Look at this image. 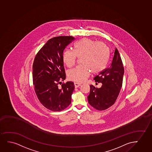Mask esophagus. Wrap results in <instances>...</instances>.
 Here are the masks:
<instances>
[{
  "label": "esophagus",
  "mask_w": 152,
  "mask_h": 152,
  "mask_svg": "<svg viewBox=\"0 0 152 152\" xmlns=\"http://www.w3.org/2000/svg\"><path fill=\"white\" fill-rule=\"evenodd\" d=\"M80 85H81V84H80V83H74V86H75V88L79 87Z\"/></svg>",
  "instance_id": "esophagus-1"
}]
</instances>
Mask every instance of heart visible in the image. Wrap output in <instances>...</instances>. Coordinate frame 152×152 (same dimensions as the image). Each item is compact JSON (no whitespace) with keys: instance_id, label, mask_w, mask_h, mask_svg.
Returning a JSON list of instances; mask_svg holds the SVG:
<instances>
[{"instance_id":"1","label":"heart","mask_w":152,"mask_h":152,"mask_svg":"<svg viewBox=\"0 0 152 152\" xmlns=\"http://www.w3.org/2000/svg\"><path fill=\"white\" fill-rule=\"evenodd\" d=\"M77 57L80 58L82 65L70 69L68 78L70 80L83 83L93 74L101 73L104 69L109 58V49L106 44L89 38H84L74 45V51L66 49L63 54V60L67 67L75 65Z\"/></svg>"}]
</instances>
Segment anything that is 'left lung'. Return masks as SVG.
I'll list each match as a JSON object with an SVG mask.
<instances>
[{
  "label": "left lung",
  "mask_w": 152,
  "mask_h": 152,
  "mask_svg": "<svg viewBox=\"0 0 152 152\" xmlns=\"http://www.w3.org/2000/svg\"><path fill=\"white\" fill-rule=\"evenodd\" d=\"M124 69L120 53L114 49L109 67L97 75L95 81L103 85L99 88L90 86V94L88 96L89 104L98 110H104L115 102L122 86Z\"/></svg>",
  "instance_id": "left-lung-1"
}]
</instances>
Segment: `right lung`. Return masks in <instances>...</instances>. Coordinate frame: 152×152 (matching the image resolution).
<instances>
[{"instance_id": "add662e5", "label": "right lung", "mask_w": 152, "mask_h": 152, "mask_svg": "<svg viewBox=\"0 0 152 152\" xmlns=\"http://www.w3.org/2000/svg\"><path fill=\"white\" fill-rule=\"evenodd\" d=\"M75 40L72 36L49 39L37 53L32 65L34 89L39 102L53 111H60L71 104L74 83L59 85L65 79L63 51ZM61 85V84H60Z\"/></svg>"}]
</instances>
